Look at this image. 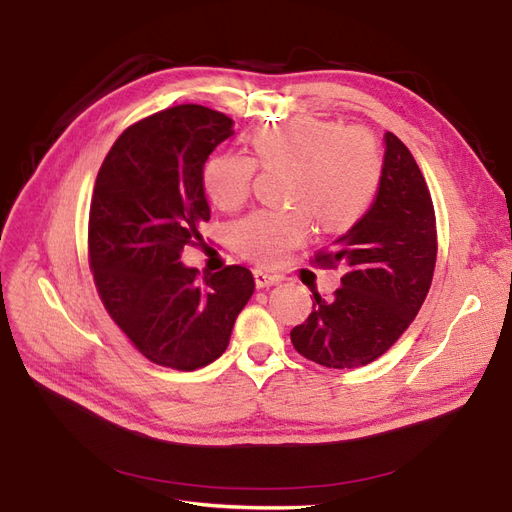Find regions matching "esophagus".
<instances>
[{
    "instance_id": "obj_1",
    "label": "esophagus",
    "mask_w": 512,
    "mask_h": 512,
    "mask_svg": "<svg viewBox=\"0 0 512 512\" xmlns=\"http://www.w3.org/2000/svg\"><path fill=\"white\" fill-rule=\"evenodd\" d=\"M254 280H256V286H258V288H271V286H275V284H280L282 277L275 275V273H269V271L256 269V271H254Z\"/></svg>"
}]
</instances>
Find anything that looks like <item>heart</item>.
<instances>
[{"instance_id":"obj_1","label":"heart","mask_w":512,"mask_h":512,"mask_svg":"<svg viewBox=\"0 0 512 512\" xmlns=\"http://www.w3.org/2000/svg\"><path fill=\"white\" fill-rule=\"evenodd\" d=\"M262 168H290L286 211L262 209L232 226L235 250L260 265H277L312 232V213L322 228L346 230L359 222L380 188L382 162L374 138L359 128L314 117H294L250 134ZM250 156L224 151L203 170V188L220 211H237L252 190Z\"/></svg>"}]
</instances>
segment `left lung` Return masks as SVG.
<instances>
[{"mask_svg":"<svg viewBox=\"0 0 512 512\" xmlns=\"http://www.w3.org/2000/svg\"><path fill=\"white\" fill-rule=\"evenodd\" d=\"M436 213L421 168L393 132L384 134L374 205L329 252L322 267H344L333 299L314 292L309 318L290 331L305 359L333 369L376 361L421 309L436 269Z\"/></svg>","mask_w":512,"mask_h":512,"instance_id":"obj_1","label":"left lung"}]
</instances>
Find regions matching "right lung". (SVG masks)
<instances>
[{"mask_svg":"<svg viewBox=\"0 0 512 512\" xmlns=\"http://www.w3.org/2000/svg\"><path fill=\"white\" fill-rule=\"evenodd\" d=\"M235 121L198 104L145 117L108 151L89 209V260L106 312L149 361L192 371L228 348L254 294L250 269L196 280L181 262L211 209L203 168Z\"/></svg>","mask_w":512,"mask_h":512,"instance_id":"right-lung-1","label":"right lung"}]
</instances>
